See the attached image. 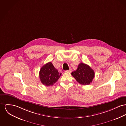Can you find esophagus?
Wrapping results in <instances>:
<instances>
[{
    "mask_svg": "<svg viewBox=\"0 0 126 126\" xmlns=\"http://www.w3.org/2000/svg\"><path fill=\"white\" fill-rule=\"evenodd\" d=\"M66 72H68V73H71L72 72V69H69V70H67L66 71Z\"/></svg>",
    "mask_w": 126,
    "mask_h": 126,
    "instance_id": "34e87169",
    "label": "esophagus"
}]
</instances>
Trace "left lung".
<instances>
[{
  "label": "left lung",
  "instance_id": "1",
  "mask_svg": "<svg viewBox=\"0 0 126 126\" xmlns=\"http://www.w3.org/2000/svg\"><path fill=\"white\" fill-rule=\"evenodd\" d=\"M71 74L79 84L82 85L90 84L94 77V70L89 65L82 63L78 65L76 70Z\"/></svg>",
  "mask_w": 126,
  "mask_h": 126
}]
</instances>
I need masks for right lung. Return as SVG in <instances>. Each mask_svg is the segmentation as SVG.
Wrapping results in <instances>:
<instances>
[{
    "label": "right lung",
    "mask_w": 126,
    "mask_h": 126,
    "mask_svg": "<svg viewBox=\"0 0 126 126\" xmlns=\"http://www.w3.org/2000/svg\"><path fill=\"white\" fill-rule=\"evenodd\" d=\"M61 76L51 62L44 65L39 72L40 80L43 85L48 86L55 83Z\"/></svg>",
    "instance_id": "add662e5"
}]
</instances>
